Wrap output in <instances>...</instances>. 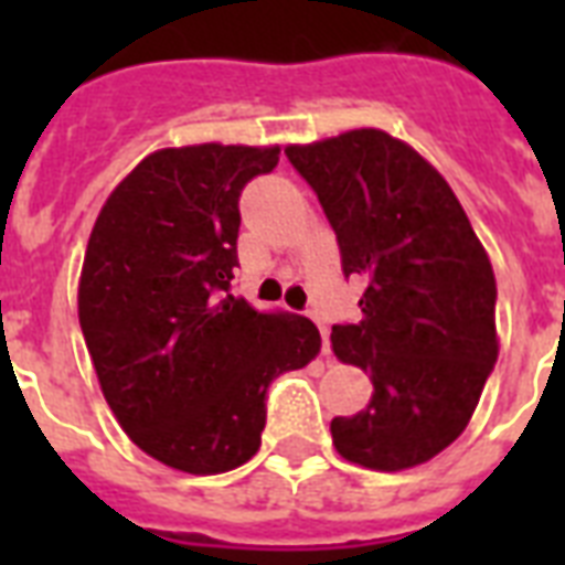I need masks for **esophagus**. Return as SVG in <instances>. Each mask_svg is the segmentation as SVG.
Here are the masks:
<instances>
[{
    "instance_id": "34e87169",
    "label": "esophagus",
    "mask_w": 565,
    "mask_h": 565,
    "mask_svg": "<svg viewBox=\"0 0 565 565\" xmlns=\"http://www.w3.org/2000/svg\"><path fill=\"white\" fill-rule=\"evenodd\" d=\"M319 331H322V354H328V352H331V349H328L331 343H328V326H326V322H319Z\"/></svg>"
}]
</instances>
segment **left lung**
I'll list each match as a JSON object with an SVG mask.
<instances>
[{"mask_svg": "<svg viewBox=\"0 0 565 565\" xmlns=\"http://www.w3.org/2000/svg\"><path fill=\"white\" fill-rule=\"evenodd\" d=\"M337 234L343 273L366 281L358 326L331 349L372 398L331 419L340 457L375 472L428 463L472 419L499 358L495 275L448 181L413 146L354 128L287 146Z\"/></svg>", "mask_w": 565, "mask_h": 565, "instance_id": "1", "label": "left lung"}]
</instances>
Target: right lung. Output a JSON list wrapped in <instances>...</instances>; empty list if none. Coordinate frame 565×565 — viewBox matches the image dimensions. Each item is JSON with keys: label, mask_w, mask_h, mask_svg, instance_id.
I'll return each instance as SVG.
<instances>
[{"label": "right lung", "mask_w": 565, "mask_h": 565, "mask_svg": "<svg viewBox=\"0 0 565 565\" xmlns=\"http://www.w3.org/2000/svg\"><path fill=\"white\" fill-rule=\"evenodd\" d=\"M281 146L199 143L146 154L102 204L78 322L102 395L137 448L220 475L257 455L266 386L319 354L308 317L231 296L239 193Z\"/></svg>", "instance_id": "1"}]
</instances>
